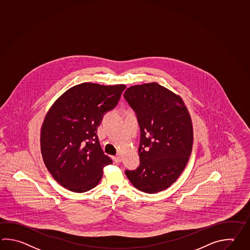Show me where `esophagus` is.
I'll list each match as a JSON object with an SVG mask.
<instances>
[{
	"mask_svg": "<svg viewBox=\"0 0 250 250\" xmlns=\"http://www.w3.org/2000/svg\"><path fill=\"white\" fill-rule=\"evenodd\" d=\"M113 160H114V162H116V163H119V162H121L122 158H121L120 155H117V156L113 157Z\"/></svg>",
	"mask_w": 250,
	"mask_h": 250,
	"instance_id": "obj_1",
	"label": "esophagus"
}]
</instances>
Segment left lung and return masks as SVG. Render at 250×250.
I'll return each instance as SVG.
<instances>
[{
	"instance_id": "left-lung-1",
	"label": "left lung",
	"mask_w": 250,
	"mask_h": 250,
	"mask_svg": "<svg viewBox=\"0 0 250 250\" xmlns=\"http://www.w3.org/2000/svg\"><path fill=\"white\" fill-rule=\"evenodd\" d=\"M124 97L137 114L141 165L125 174L135 188L157 193L183 173L192 149L193 127L182 97L156 82L130 86Z\"/></svg>"
}]
</instances>
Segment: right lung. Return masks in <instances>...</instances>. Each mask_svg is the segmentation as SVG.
I'll return each instance as SVG.
<instances>
[{
	"label": "right lung",
	"mask_w": 250,
	"mask_h": 250,
	"mask_svg": "<svg viewBox=\"0 0 250 250\" xmlns=\"http://www.w3.org/2000/svg\"><path fill=\"white\" fill-rule=\"evenodd\" d=\"M125 84L82 83L51 105L41 128V152L52 177L74 192L97 186L103 168L112 164L99 143L97 128L104 113L116 107Z\"/></svg>",
	"instance_id": "obj_1"
}]
</instances>
